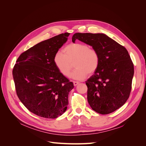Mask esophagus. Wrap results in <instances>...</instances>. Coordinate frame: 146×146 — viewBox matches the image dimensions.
Masks as SVG:
<instances>
[{"label":"esophagus","instance_id":"1","mask_svg":"<svg viewBox=\"0 0 146 146\" xmlns=\"http://www.w3.org/2000/svg\"><path fill=\"white\" fill-rule=\"evenodd\" d=\"M73 83H74V86H77L78 84L79 83V82H76V81H74L73 82Z\"/></svg>","mask_w":146,"mask_h":146}]
</instances>
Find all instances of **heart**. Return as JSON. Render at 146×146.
<instances>
[{
  "instance_id": "heart-1",
  "label": "heart",
  "mask_w": 146,
  "mask_h": 146,
  "mask_svg": "<svg viewBox=\"0 0 146 146\" xmlns=\"http://www.w3.org/2000/svg\"><path fill=\"white\" fill-rule=\"evenodd\" d=\"M75 61L76 69L70 74V77L81 80L88 74H92L98 69L100 57L98 51L83 43H70L63 48V52L57 51L54 57V62L61 74L68 76Z\"/></svg>"
}]
</instances>
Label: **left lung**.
<instances>
[{
	"label": "left lung",
	"instance_id": "1",
	"mask_svg": "<svg viewBox=\"0 0 146 146\" xmlns=\"http://www.w3.org/2000/svg\"><path fill=\"white\" fill-rule=\"evenodd\" d=\"M92 46L100 57L99 67L88 79L87 99L96 112L116 111L129 99L134 66L126 48L104 33H76L72 38Z\"/></svg>",
	"mask_w": 146,
	"mask_h": 146
}]
</instances>
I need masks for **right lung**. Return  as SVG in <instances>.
Instances as JSON below:
<instances>
[{"instance_id":"1","label":"right lung","mask_w":146,"mask_h":146,"mask_svg":"<svg viewBox=\"0 0 146 146\" xmlns=\"http://www.w3.org/2000/svg\"><path fill=\"white\" fill-rule=\"evenodd\" d=\"M70 33L57 35L35 45L21 54L13 70L17 96L30 111L55 119L67 110L68 95L74 84L55 66L54 57Z\"/></svg>"}]
</instances>
